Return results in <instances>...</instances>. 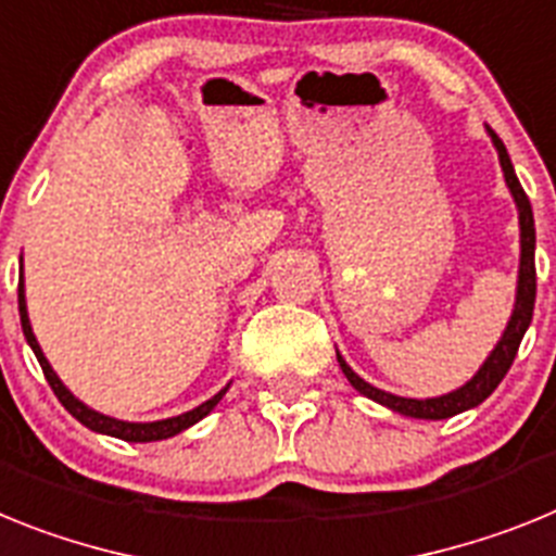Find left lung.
Wrapping results in <instances>:
<instances>
[{
  "label": "left lung",
  "mask_w": 556,
  "mask_h": 556,
  "mask_svg": "<svg viewBox=\"0 0 556 556\" xmlns=\"http://www.w3.org/2000/svg\"><path fill=\"white\" fill-rule=\"evenodd\" d=\"M492 134V142L498 148L501 156V167H504L506 185H509L511 195H515V204H518L520 212V274H518V299H515V311H511L509 325H506L504 338L498 341V346L492 350L490 358L484 361V366L479 369V375L465 383L462 389L451 394H442V397H431V400H412V397H397V394L380 392L375 386H369L366 380H361L350 366L344 364V358L338 355V364L344 369L346 380H350L355 389H358L364 397L375 400V403L386 405V408H392V412L405 414V417L414 419H447L453 414H462L467 408H476L479 403H484L492 392H495V386L504 380V375L509 371L511 361L518 355V346L523 341L526 327L532 325V313H534V293H538V271H534V215H532V204H529V195L520 187L518 176H515V167L509 162V153H506L504 142L498 139V134Z\"/></svg>",
  "instance_id": "left-lung-1"
}]
</instances>
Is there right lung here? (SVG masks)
<instances>
[{"mask_svg":"<svg viewBox=\"0 0 556 556\" xmlns=\"http://www.w3.org/2000/svg\"><path fill=\"white\" fill-rule=\"evenodd\" d=\"M18 316H22V330H24V338H27V344L33 346V352H36L38 364H41V371H45L47 383L52 386V392H55V397L61 400V405H64L66 412L72 414V417L77 419V422H84L86 428H91V431L98 433H109V437H117V439H125V442H156V439H167V437H176V433H181L185 428H190V425H195L198 419H204L206 414L215 408V405L220 403V397L226 394L218 392L212 400H206V403H201L198 408H192V412L187 414H178V417H170V419H159V422H123V419H114V417H105V414H98L91 412L89 405H84L77 397H72V392L66 389L61 380H58V375L52 371V366L47 364L45 352H41V346H38L36 336H33V327H30V318H27V305H24V285L18 282Z\"/></svg>","mask_w":556,"mask_h":556,"instance_id":"1","label":"right lung"}]
</instances>
